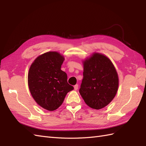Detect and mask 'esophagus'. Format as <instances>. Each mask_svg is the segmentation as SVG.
I'll use <instances>...</instances> for the list:
<instances>
[{
  "label": "esophagus",
  "mask_w": 146,
  "mask_h": 146,
  "mask_svg": "<svg viewBox=\"0 0 146 146\" xmlns=\"http://www.w3.org/2000/svg\"><path fill=\"white\" fill-rule=\"evenodd\" d=\"M78 84H76V85H75V86H74V89H75V90H78Z\"/></svg>",
  "instance_id": "1"
}]
</instances>
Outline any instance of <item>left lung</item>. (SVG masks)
<instances>
[{
	"label": "left lung",
	"mask_w": 146,
	"mask_h": 146,
	"mask_svg": "<svg viewBox=\"0 0 146 146\" xmlns=\"http://www.w3.org/2000/svg\"><path fill=\"white\" fill-rule=\"evenodd\" d=\"M83 67L80 94L88 106L101 109L109 104L117 94V71L109 59L97 52L83 61Z\"/></svg>",
	"instance_id": "1"
}]
</instances>
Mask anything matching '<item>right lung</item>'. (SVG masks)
Listing matches in <instances>:
<instances>
[{"mask_svg": "<svg viewBox=\"0 0 146 146\" xmlns=\"http://www.w3.org/2000/svg\"><path fill=\"white\" fill-rule=\"evenodd\" d=\"M64 57L56 51L39 56L31 65L28 85L32 97L44 109L53 111L63 104L73 86L67 82V75L61 70Z\"/></svg>", "mask_w": 146, "mask_h": 146, "instance_id": "add662e5", "label": "right lung"}]
</instances>
